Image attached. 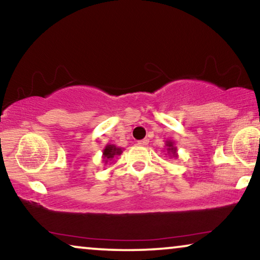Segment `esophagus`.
Masks as SVG:
<instances>
[{
	"label": "esophagus",
	"mask_w": 260,
	"mask_h": 260,
	"mask_svg": "<svg viewBox=\"0 0 260 260\" xmlns=\"http://www.w3.org/2000/svg\"><path fill=\"white\" fill-rule=\"evenodd\" d=\"M138 144L141 145V146H145V145L148 144V139H143V140H139L138 141Z\"/></svg>",
	"instance_id": "obj_1"
}]
</instances>
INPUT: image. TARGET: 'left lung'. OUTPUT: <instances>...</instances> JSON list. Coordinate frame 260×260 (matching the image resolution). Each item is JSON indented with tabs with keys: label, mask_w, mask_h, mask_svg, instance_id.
<instances>
[{
	"label": "left lung",
	"mask_w": 260,
	"mask_h": 260,
	"mask_svg": "<svg viewBox=\"0 0 260 260\" xmlns=\"http://www.w3.org/2000/svg\"><path fill=\"white\" fill-rule=\"evenodd\" d=\"M165 146H166V151H168V154L170 155L171 158H177V157H178V154H177V147L175 146V141H172V140H166Z\"/></svg>",
	"instance_id": "8db88e82"
}]
</instances>
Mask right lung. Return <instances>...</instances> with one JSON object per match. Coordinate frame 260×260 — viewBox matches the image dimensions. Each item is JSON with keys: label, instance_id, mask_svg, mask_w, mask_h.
Listing matches in <instances>:
<instances>
[{"label": "right lung", "instance_id": "1", "mask_svg": "<svg viewBox=\"0 0 260 260\" xmlns=\"http://www.w3.org/2000/svg\"><path fill=\"white\" fill-rule=\"evenodd\" d=\"M122 153V148L121 147H117L115 145H106V147L103 148V154H102V158H103V161L108 162L112 160V159L115 157V155H119Z\"/></svg>", "mask_w": 260, "mask_h": 260}]
</instances>
